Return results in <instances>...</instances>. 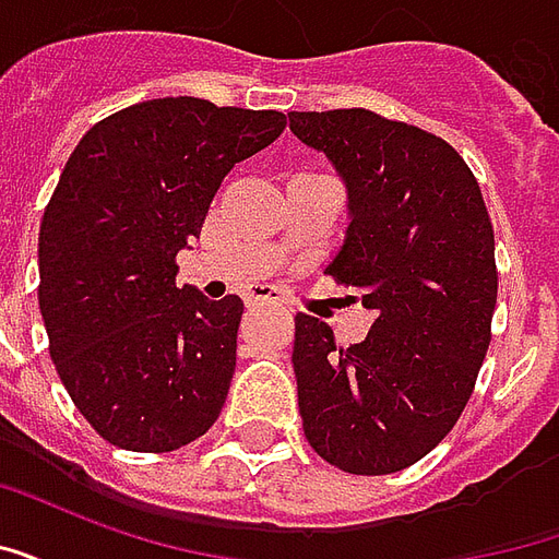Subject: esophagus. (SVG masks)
<instances>
[{"mask_svg":"<svg viewBox=\"0 0 559 559\" xmlns=\"http://www.w3.org/2000/svg\"><path fill=\"white\" fill-rule=\"evenodd\" d=\"M278 305V308H284V296H281L278 290H272V287H254V290H248L245 293V305Z\"/></svg>","mask_w":559,"mask_h":559,"instance_id":"esophagus-1","label":"esophagus"}]
</instances>
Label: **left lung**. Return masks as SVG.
<instances>
[{"label": "left lung", "mask_w": 559, "mask_h": 559, "mask_svg": "<svg viewBox=\"0 0 559 559\" xmlns=\"http://www.w3.org/2000/svg\"><path fill=\"white\" fill-rule=\"evenodd\" d=\"M347 188V233L326 272L374 323L338 347L296 314L293 374L308 443L356 476L411 467L452 431L491 341L493 230L473 173L445 140L353 107L287 114Z\"/></svg>", "instance_id": "1"}]
</instances>
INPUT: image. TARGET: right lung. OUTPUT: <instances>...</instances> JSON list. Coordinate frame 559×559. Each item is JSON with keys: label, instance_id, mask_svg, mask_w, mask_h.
<instances>
[{"label": "right lung", "instance_id": "add662e5", "mask_svg": "<svg viewBox=\"0 0 559 559\" xmlns=\"http://www.w3.org/2000/svg\"><path fill=\"white\" fill-rule=\"evenodd\" d=\"M287 126L278 110L155 98L92 126L38 233V308L59 380L107 443L173 452L218 419L242 299L176 284L224 176Z\"/></svg>", "mask_w": 559, "mask_h": 559}]
</instances>
